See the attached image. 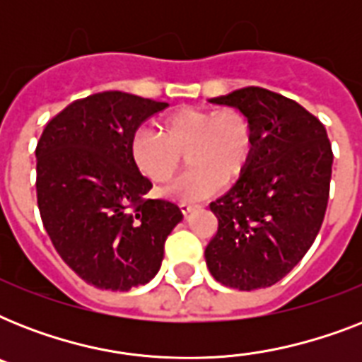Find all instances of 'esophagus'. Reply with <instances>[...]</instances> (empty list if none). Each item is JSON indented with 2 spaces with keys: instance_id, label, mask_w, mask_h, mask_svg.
Instances as JSON below:
<instances>
[{
  "instance_id": "esophagus-1",
  "label": "esophagus",
  "mask_w": 362,
  "mask_h": 362,
  "mask_svg": "<svg viewBox=\"0 0 362 362\" xmlns=\"http://www.w3.org/2000/svg\"><path fill=\"white\" fill-rule=\"evenodd\" d=\"M193 209H195V204L193 203H186V201H182L180 203V210L184 212V214H189Z\"/></svg>"
}]
</instances>
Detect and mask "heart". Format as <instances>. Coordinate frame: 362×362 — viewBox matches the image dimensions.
I'll return each instance as SVG.
<instances>
[{
    "label": "heart",
    "mask_w": 362,
    "mask_h": 362,
    "mask_svg": "<svg viewBox=\"0 0 362 362\" xmlns=\"http://www.w3.org/2000/svg\"><path fill=\"white\" fill-rule=\"evenodd\" d=\"M252 125L237 109H178L163 116L156 129L136 131L131 158L142 176L167 184L182 167L189 169L167 189L170 197L197 201L242 175L252 156Z\"/></svg>",
    "instance_id": "heart-1"
}]
</instances>
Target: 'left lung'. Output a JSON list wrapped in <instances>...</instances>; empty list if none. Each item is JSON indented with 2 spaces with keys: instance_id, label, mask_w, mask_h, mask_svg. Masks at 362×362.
Instances as JSON below:
<instances>
[{
  "instance_id": "1",
  "label": "left lung",
  "mask_w": 362,
  "mask_h": 362,
  "mask_svg": "<svg viewBox=\"0 0 362 362\" xmlns=\"http://www.w3.org/2000/svg\"><path fill=\"white\" fill-rule=\"evenodd\" d=\"M209 103L240 110L252 156L235 186L210 203L218 231L204 250L216 280L240 291L274 286L304 257L325 218L332 173L327 131L314 115L264 88Z\"/></svg>"
}]
</instances>
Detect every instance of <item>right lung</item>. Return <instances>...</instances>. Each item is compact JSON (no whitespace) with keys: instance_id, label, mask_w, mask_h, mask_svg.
I'll return each instance as SVG.
<instances>
[{"instance_id":"1","label":"right lung","mask_w":362,"mask_h":362,"mask_svg":"<svg viewBox=\"0 0 362 362\" xmlns=\"http://www.w3.org/2000/svg\"><path fill=\"white\" fill-rule=\"evenodd\" d=\"M169 105L124 92L75 101L37 142V204L56 252L82 280L129 291L158 274L163 246L182 221L131 158V139Z\"/></svg>"}]
</instances>
